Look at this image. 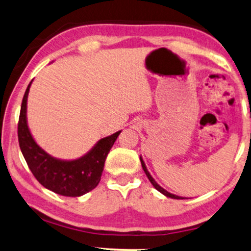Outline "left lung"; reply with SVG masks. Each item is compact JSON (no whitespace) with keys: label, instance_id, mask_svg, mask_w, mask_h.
Returning a JSON list of instances; mask_svg holds the SVG:
<instances>
[{"label":"left lung","instance_id":"8db88e82","mask_svg":"<svg viewBox=\"0 0 251 251\" xmlns=\"http://www.w3.org/2000/svg\"><path fill=\"white\" fill-rule=\"evenodd\" d=\"M140 162H141V166H143L144 172L146 173L148 180L151 181V183L152 184V186H154V188L156 189V190H158L159 192H161V194H163V195L166 196V197H169V198H173V199H184V197H181V196H176V195L171 194V192H169L168 190H165L164 188H162L161 186H159V184L154 180V177H152V176H151V173L148 172V170H147V168H146V164H145L144 159H143V157H141V156H140Z\"/></svg>","mask_w":251,"mask_h":251}]
</instances>
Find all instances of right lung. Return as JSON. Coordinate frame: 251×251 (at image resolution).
Wrapping results in <instances>:
<instances>
[{"instance_id":"add662e5","label":"right lung","mask_w":251,"mask_h":251,"mask_svg":"<svg viewBox=\"0 0 251 251\" xmlns=\"http://www.w3.org/2000/svg\"><path fill=\"white\" fill-rule=\"evenodd\" d=\"M32 80L21 104L18 139L31 173L42 186L65 197H80L100 183L108 151L122 130L101 138L89 151L75 159H61L50 155L36 143L27 121V100Z\"/></svg>"}]
</instances>
